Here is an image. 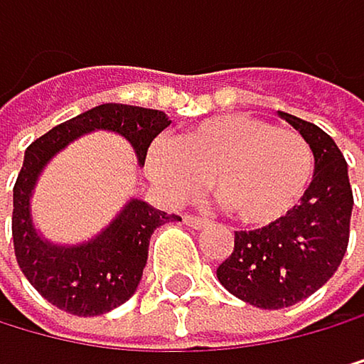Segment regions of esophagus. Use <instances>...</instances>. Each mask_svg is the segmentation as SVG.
Instances as JSON below:
<instances>
[{
	"label": "esophagus",
	"instance_id": "obj_1",
	"mask_svg": "<svg viewBox=\"0 0 364 364\" xmlns=\"http://www.w3.org/2000/svg\"><path fill=\"white\" fill-rule=\"evenodd\" d=\"M184 223H186V225H191V228H196V230H200V228H207V225H210V221H207V218L193 216V214H184Z\"/></svg>",
	"mask_w": 364,
	"mask_h": 364
}]
</instances>
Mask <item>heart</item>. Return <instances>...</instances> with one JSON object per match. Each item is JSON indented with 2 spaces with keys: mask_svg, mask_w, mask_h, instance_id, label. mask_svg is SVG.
<instances>
[{
  "mask_svg": "<svg viewBox=\"0 0 364 364\" xmlns=\"http://www.w3.org/2000/svg\"><path fill=\"white\" fill-rule=\"evenodd\" d=\"M148 175L175 200H189L212 180L216 200L244 225L285 218L314 178V152L296 129L253 116H218L148 154Z\"/></svg>",
  "mask_w": 364,
  "mask_h": 364,
  "instance_id": "heart-1",
  "label": "heart"
}]
</instances>
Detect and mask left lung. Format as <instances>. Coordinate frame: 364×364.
Returning <instances> with one entry per match:
<instances>
[{
  "mask_svg": "<svg viewBox=\"0 0 364 364\" xmlns=\"http://www.w3.org/2000/svg\"><path fill=\"white\" fill-rule=\"evenodd\" d=\"M310 143L314 178L306 198L280 221L235 232V250L216 269L218 282L262 310H280L308 299L331 280L349 246L353 193L346 161L317 125L278 111Z\"/></svg>",
  "mask_w": 364,
  "mask_h": 364,
  "instance_id": "8db88e82",
  "label": "left lung"
}]
</instances>
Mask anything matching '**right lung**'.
I'll list each match as a JSON object with an SVG mask.
<instances>
[{
    "label": "right lung",
    "mask_w": 364,
    "mask_h": 364,
    "mask_svg": "<svg viewBox=\"0 0 364 364\" xmlns=\"http://www.w3.org/2000/svg\"><path fill=\"white\" fill-rule=\"evenodd\" d=\"M168 125L164 111L111 102L61 122L26 148L13 186L15 257L36 291L58 310L97 317L129 301L146 269L152 232L175 218L180 221V216L154 210L141 198H129L116 218L88 242L56 244L38 232L31 216V198L41 173L73 141L97 129L125 139L143 166L152 139Z\"/></svg>",
    "instance_id": "add662e5"
}]
</instances>
